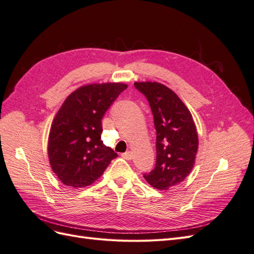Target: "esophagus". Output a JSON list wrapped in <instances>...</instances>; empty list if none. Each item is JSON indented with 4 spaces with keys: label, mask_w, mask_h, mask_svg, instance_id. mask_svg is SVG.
Returning a JSON list of instances; mask_svg holds the SVG:
<instances>
[{
    "label": "esophagus",
    "mask_w": 254,
    "mask_h": 254,
    "mask_svg": "<svg viewBox=\"0 0 254 254\" xmlns=\"http://www.w3.org/2000/svg\"><path fill=\"white\" fill-rule=\"evenodd\" d=\"M122 157L124 158V159H126V160H131L133 156H132V152L131 151H126V152L123 153Z\"/></svg>",
    "instance_id": "esophagus-1"
}]
</instances>
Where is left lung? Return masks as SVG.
<instances>
[{
	"label": "left lung",
	"mask_w": 254,
	"mask_h": 254,
	"mask_svg": "<svg viewBox=\"0 0 254 254\" xmlns=\"http://www.w3.org/2000/svg\"><path fill=\"white\" fill-rule=\"evenodd\" d=\"M134 86L147 98L157 132L156 166L144 178L152 188L166 190L193 170L198 150L196 125L187 106L170 88L156 81Z\"/></svg>",
	"instance_id": "8db88e82"
}]
</instances>
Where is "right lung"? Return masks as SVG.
Wrapping results in <instances>:
<instances>
[{"mask_svg":"<svg viewBox=\"0 0 254 254\" xmlns=\"http://www.w3.org/2000/svg\"><path fill=\"white\" fill-rule=\"evenodd\" d=\"M126 88L121 82L86 84L60 107L51 126L48 153L53 172L64 186H91L118 157L101 140L102 120Z\"/></svg>","mask_w":254,"mask_h":254,"instance_id":"add662e5","label":"right lung"}]
</instances>
